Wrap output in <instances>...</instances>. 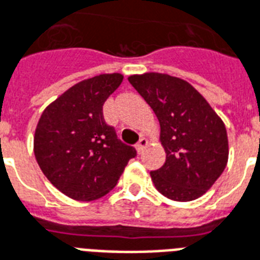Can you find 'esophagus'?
<instances>
[{
	"label": "esophagus",
	"mask_w": 260,
	"mask_h": 260,
	"mask_svg": "<svg viewBox=\"0 0 260 260\" xmlns=\"http://www.w3.org/2000/svg\"><path fill=\"white\" fill-rule=\"evenodd\" d=\"M148 145V141H147V139H144V137H141L140 140H139V143L136 144V151L137 153H143V151H144V148Z\"/></svg>",
	"instance_id": "34e87169"
}]
</instances>
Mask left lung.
Returning a JSON list of instances; mask_svg holds the SVG:
<instances>
[{
    "label": "left lung",
    "mask_w": 260,
    "mask_h": 260,
    "mask_svg": "<svg viewBox=\"0 0 260 260\" xmlns=\"http://www.w3.org/2000/svg\"><path fill=\"white\" fill-rule=\"evenodd\" d=\"M128 81L153 109L166 163L151 172L156 189L176 202H191L214 185L229 161L223 120L185 80L148 72Z\"/></svg>",
    "instance_id": "obj_1"
}]
</instances>
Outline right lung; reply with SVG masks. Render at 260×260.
Here are the masks:
<instances>
[{
	"label": "right lung",
	"mask_w": 260,
	"mask_h": 260,
	"mask_svg": "<svg viewBox=\"0 0 260 260\" xmlns=\"http://www.w3.org/2000/svg\"><path fill=\"white\" fill-rule=\"evenodd\" d=\"M120 73L82 80L50 103L40 117L33 149L46 179L71 199L107 195L136 156L103 117V105L123 82Z\"/></svg>",
	"instance_id": "add662e5"
}]
</instances>
